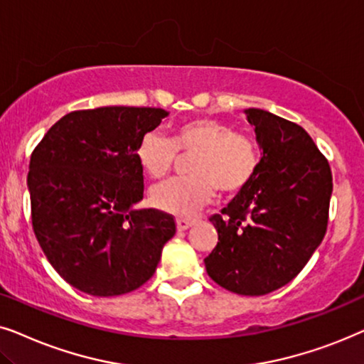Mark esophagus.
Masks as SVG:
<instances>
[{
    "instance_id": "obj_1",
    "label": "esophagus",
    "mask_w": 364,
    "mask_h": 364,
    "mask_svg": "<svg viewBox=\"0 0 364 364\" xmlns=\"http://www.w3.org/2000/svg\"><path fill=\"white\" fill-rule=\"evenodd\" d=\"M195 225V220H191V218H178L176 220V226H178V231H185L188 228H191Z\"/></svg>"
}]
</instances>
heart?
<instances>
[{"label":"heart","instance_id":"1","mask_svg":"<svg viewBox=\"0 0 364 364\" xmlns=\"http://www.w3.org/2000/svg\"><path fill=\"white\" fill-rule=\"evenodd\" d=\"M181 156L191 176L171 179L151 191V203L171 215H190L218 190L235 196L250 186L259 168L258 144L250 134L211 118H195L174 126L171 139L158 132L144 133L136 148L139 166L148 176L161 179Z\"/></svg>","mask_w":364,"mask_h":364}]
</instances>
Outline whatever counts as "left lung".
<instances>
[{"mask_svg": "<svg viewBox=\"0 0 364 364\" xmlns=\"http://www.w3.org/2000/svg\"><path fill=\"white\" fill-rule=\"evenodd\" d=\"M245 113L263 158L250 186L210 218L218 245L205 266L228 291L263 296L289 283L323 241L333 176L301 126L264 109Z\"/></svg>", "mask_w": 364, "mask_h": 364, "instance_id": "left-lung-1", "label": "left lung"}]
</instances>
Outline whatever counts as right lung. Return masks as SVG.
Here are the masks:
<instances>
[{
    "instance_id": "right-lung-1",
    "label": "right lung",
    "mask_w": 364,
    "mask_h": 364,
    "mask_svg": "<svg viewBox=\"0 0 364 364\" xmlns=\"http://www.w3.org/2000/svg\"><path fill=\"white\" fill-rule=\"evenodd\" d=\"M164 116L134 106L71 111L33 149V231L53 268L80 291L119 296L143 287L176 232L168 213L132 208L144 191L138 143Z\"/></svg>"
}]
</instances>
